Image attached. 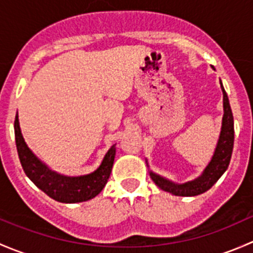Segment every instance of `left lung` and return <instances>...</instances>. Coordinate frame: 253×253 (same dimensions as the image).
<instances>
[{
    "label": "left lung",
    "instance_id": "left-lung-1",
    "mask_svg": "<svg viewBox=\"0 0 253 253\" xmlns=\"http://www.w3.org/2000/svg\"><path fill=\"white\" fill-rule=\"evenodd\" d=\"M220 86L221 91H223L224 115L223 121H221V131L211 162L208 163L206 169L198 177L185 183H175L149 170L150 178L154 181L158 187L162 188L165 192H169L174 196H181V197L198 196L208 191L228 169L234 148V117L230 104H229L228 94H226L221 82ZM145 163H147V167L149 168L148 160H145Z\"/></svg>",
    "mask_w": 253,
    "mask_h": 253
}]
</instances>
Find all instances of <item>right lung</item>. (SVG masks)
<instances>
[{"mask_svg":"<svg viewBox=\"0 0 253 253\" xmlns=\"http://www.w3.org/2000/svg\"><path fill=\"white\" fill-rule=\"evenodd\" d=\"M14 134L20 164L25 175L48 197L61 203L85 202L98 196L105 187L114 165L116 148L114 144L95 171L83 176H65L48 169L25 143L20 131L18 114L14 121Z\"/></svg>","mask_w":253,"mask_h":253,"instance_id":"1","label":"right lung"}]
</instances>
